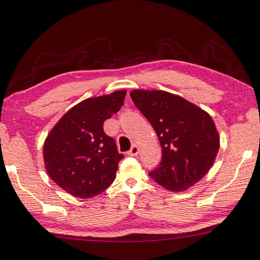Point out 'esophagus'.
<instances>
[{
	"instance_id": "obj_1",
	"label": "esophagus",
	"mask_w": 260,
	"mask_h": 260,
	"mask_svg": "<svg viewBox=\"0 0 260 260\" xmlns=\"http://www.w3.org/2000/svg\"><path fill=\"white\" fill-rule=\"evenodd\" d=\"M139 151H140L139 150V146L136 145V144H133V146H132L131 150L127 153H128V155H132V157H134V155H138L139 154Z\"/></svg>"
}]
</instances>
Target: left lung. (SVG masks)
<instances>
[{"instance_id": "left-lung-1", "label": "left lung", "mask_w": 260, "mask_h": 260, "mask_svg": "<svg viewBox=\"0 0 260 260\" xmlns=\"http://www.w3.org/2000/svg\"><path fill=\"white\" fill-rule=\"evenodd\" d=\"M131 98L152 125L162 149L159 167L149 175L173 192L186 191L204 178L219 150V134L208 112L159 89H133Z\"/></svg>"}]
</instances>
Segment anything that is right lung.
Returning a JSON list of instances; mask_svg holds the SVG:
<instances>
[{
  "label": "right lung",
  "mask_w": 260,
  "mask_h": 260,
  "mask_svg": "<svg viewBox=\"0 0 260 260\" xmlns=\"http://www.w3.org/2000/svg\"><path fill=\"white\" fill-rule=\"evenodd\" d=\"M126 89L88 98L66 112L46 136L43 159L48 175L73 197L88 199L115 181L124 155L103 131L105 120L124 105Z\"/></svg>",
  "instance_id": "obj_1"
}]
</instances>
